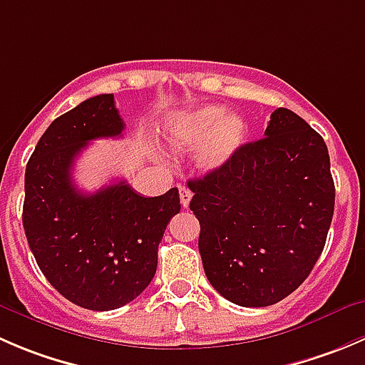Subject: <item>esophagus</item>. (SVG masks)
Instances as JSON below:
<instances>
[{
	"instance_id": "1",
	"label": "esophagus",
	"mask_w": 365,
	"mask_h": 365,
	"mask_svg": "<svg viewBox=\"0 0 365 365\" xmlns=\"http://www.w3.org/2000/svg\"><path fill=\"white\" fill-rule=\"evenodd\" d=\"M190 200H192V192H190L185 185H180V203H182V207H189Z\"/></svg>"
}]
</instances>
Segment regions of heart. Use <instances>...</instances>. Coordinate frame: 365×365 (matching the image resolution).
<instances>
[{
	"label": "heart",
	"mask_w": 365,
	"mask_h": 365,
	"mask_svg": "<svg viewBox=\"0 0 365 365\" xmlns=\"http://www.w3.org/2000/svg\"><path fill=\"white\" fill-rule=\"evenodd\" d=\"M246 133V123L239 114L207 105L175 119L169 126L168 143L176 153H190L200 148L197 164L205 171H215L235 157Z\"/></svg>",
	"instance_id": "b5f03b06"
}]
</instances>
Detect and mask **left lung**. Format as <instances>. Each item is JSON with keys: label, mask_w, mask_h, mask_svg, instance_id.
<instances>
[{"label": "left lung", "mask_w": 365, "mask_h": 365, "mask_svg": "<svg viewBox=\"0 0 365 365\" xmlns=\"http://www.w3.org/2000/svg\"><path fill=\"white\" fill-rule=\"evenodd\" d=\"M264 135L187 182L205 274L240 307L274 305L294 292L323 253L334 217L323 137L287 108L272 112Z\"/></svg>", "instance_id": "1"}]
</instances>
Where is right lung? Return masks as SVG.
<instances>
[{
  "instance_id": "right-lung-1",
  "label": "right lung",
  "mask_w": 365,
  "mask_h": 365,
  "mask_svg": "<svg viewBox=\"0 0 365 365\" xmlns=\"http://www.w3.org/2000/svg\"><path fill=\"white\" fill-rule=\"evenodd\" d=\"M123 130L114 94L88 98L48 126L24 173L23 226L42 274L71 303L100 312L150 285L165 226L180 212L176 187L157 197L125 180L93 194L74 187L71 169L88 140Z\"/></svg>"
}]
</instances>
